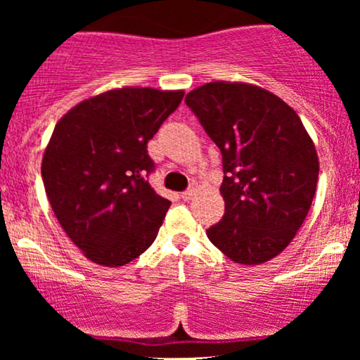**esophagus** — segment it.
I'll use <instances>...</instances> for the list:
<instances>
[{
  "label": "esophagus",
  "mask_w": 360,
  "mask_h": 360,
  "mask_svg": "<svg viewBox=\"0 0 360 360\" xmlns=\"http://www.w3.org/2000/svg\"><path fill=\"white\" fill-rule=\"evenodd\" d=\"M194 196V189L193 188H189V189H186V191H183L181 193V198H183L184 201H189L191 200V198Z\"/></svg>",
  "instance_id": "34e87169"
}]
</instances>
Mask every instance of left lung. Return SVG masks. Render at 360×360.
I'll list each match as a JSON object with an SVG mask.
<instances>
[{"instance_id": "left-lung-1", "label": "left lung", "mask_w": 360, "mask_h": 360, "mask_svg": "<svg viewBox=\"0 0 360 360\" xmlns=\"http://www.w3.org/2000/svg\"><path fill=\"white\" fill-rule=\"evenodd\" d=\"M184 101L221 152L225 213L206 235L237 264L276 257L316 191L318 155L300 117L276 94L243 82H210Z\"/></svg>"}]
</instances>
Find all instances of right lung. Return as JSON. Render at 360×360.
<instances>
[{"mask_svg":"<svg viewBox=\"0 0 360 360\" xmlns=\"http://www.w3.org/2000/svg\"><path fill=\"white\" fill-rule=\"evenodd\" d=\"M183 91L122 88L76 105L59 120L42 159L57 220L84 255L125 266L143 254L171 201L154 191L147 143L179 106Z\"/></svg>","mask_w":360,"mask_h":360,"instance_id":"add662e5","label":"right lung"}]
</instances>
